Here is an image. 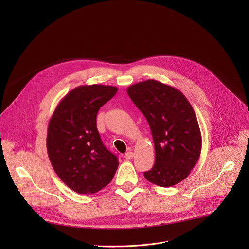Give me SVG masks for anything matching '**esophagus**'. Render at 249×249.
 Instances as JSON below:
<instances>
[{"mask_svg":"<svg viewBox=\"0 0 249 249\" xmlns=\"http://www.w3.org/2000/svg\"><path fill=\"white\" fill-rule=\"evenodd\" d=\"M133 157H134L133 152H127L126 155H125V159L126 160H131V159H133Z\"/></svg>","mask_w":249,"mask_h":249,"instance_id":"1","label":"esophagus"}]
</instances>
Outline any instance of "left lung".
Masks as SVG:
<instances>
[{"mask_svg": "<svg viewBox=\"0 0 249 249\" xmlns=\"http://www.w3.org/2000/svg\"><path fill=\"white\" fill-rule=\"evenodd\" d=\"M129 97L150 125L156 160L145 178L161 187L184 180L199 160L202 137L190 102L177 89L155 80L130 86Z\"/></svg>", "mask_w": 249, "mask_h": 249, "instance_id": "1", "label": "left lung"}]
</instances>
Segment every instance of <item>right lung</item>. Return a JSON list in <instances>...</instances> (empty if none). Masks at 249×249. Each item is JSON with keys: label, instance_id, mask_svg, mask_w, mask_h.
<instances>
[{"label": "right lung", "instance_id": "1", "mask_svg": "<svg viewBox=\"0 0 249 249\" xmlns=\"http://www.w3.org/2000/svg\"><path fill=\"white\" fill-rule=\"evenodd\" d=\"M118 89L81 86L59 102L49 121L47 153L60 179L73 191L93 194L113 178L119 161L101 142L96 115Z\"/></svg>", "mask_w": 249, "mask_h": 249}]
</instances>
